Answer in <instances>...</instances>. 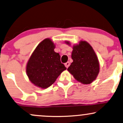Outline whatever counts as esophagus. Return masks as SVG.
Segmentation results:
<instances>
[{
  "instance_id": "34e87169",
  "label": "esophagus",
  "mask_w": 123,
  "mask_h": 123,
  "mask_svg": "<svg viewBox=\"0 0 123 123\" xmlns=\"http://www.w3.org/2000/svg\"><path fill=\"white\" fill-rule=\"evenodd\" d=\"M65 65L66 68H68L69 66V65H70V62H67L65 63Z\"/></svg>"
}]
</instances>
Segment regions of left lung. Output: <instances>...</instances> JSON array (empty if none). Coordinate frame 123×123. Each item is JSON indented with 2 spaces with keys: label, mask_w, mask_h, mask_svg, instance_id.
<instances>
[{
  "label": "left lung",
  "mask_w": 123,
  "mask_h": 123,
  "mask_svg": "<svg viewBox=\"0 0 123 123\" xmlns=\"http://www.w3.org/2000/svg\"><path fill=\"white\" fill-rule=\"evenodd\" d=\"M69 44V42H66ZM72 53L73 62L68 70L78 81L89 84L96 80L100 70L99 62L96 53L88 42L81 41L74 46Z\"/></svg>",
  "instance_id": "1"
}]
</instances>
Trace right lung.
Segmentation results:
<instances>
[{
	"label": "right lung",
	"mask_w": 123,
	"mask_h": 123,
	"mask_svg": "<svg viewBox=\"0 0 123 123\" xmlns=\"http://www.w3.org/2000/svg\"><path fill=\"white\" fill-rule=\"evenodd\" d=\"M51 39H44L37 46L30 58L26 72L30 81L37 86L45 89L55 82L66 68L61 62L59 53L54 51Z\"/></svg>",
	"instance_id": "1"
}]
</instances>
